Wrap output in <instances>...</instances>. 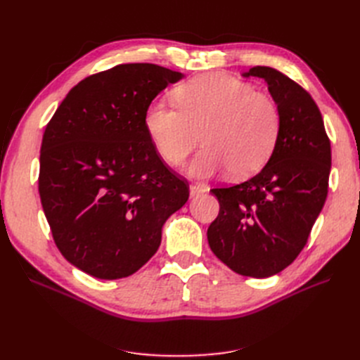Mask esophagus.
Returning a JSON list of instances; mask_svg holds the SVG:
<instances>
[{"mask_svg": "<svg viewBox=\"0 0 360 360\" xmlns=\"http://www.w3.org/2000/svg\"><path fill=\"white\" fill-rule=\"evenodd\" d=\"M189 191H191V197H198V195L204 193L207 189L202 186V184H191L189 186Z\"/></svg>", "mask_w": 360, "mask_h": 360, "instance_id": "1", "label": "esophagus"}]
</instances>
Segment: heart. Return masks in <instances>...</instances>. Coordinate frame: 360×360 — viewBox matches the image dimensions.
<instances>
[{
    "label": "heart",
    "instance_id": "obj_1",
    "mask_svg": "<svg viewBox=\"0 0 360 360\" xmlns=\"http://www.w3.org/2000/svg\"><path fill=\"white\" fill-rule=\"evenodd\" d=\"M177 107L167 99L150 102L146 132L163 162L179 167L201 143L189 163L193 179H210L228 169L248 177L263 168L279 136L278 105L255 86L231 75L210 72L195 76L174 90Z\"/></svg>",
    "mask_w": 360,
    "mask_h": 360
}]
</instances>
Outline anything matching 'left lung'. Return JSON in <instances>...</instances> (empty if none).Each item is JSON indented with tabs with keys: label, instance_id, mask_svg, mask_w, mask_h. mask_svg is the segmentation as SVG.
I'll list each match as a JSON object with an SVG mask.
<instances>
[{
	"label": "left lung",
	"instance_id": "obj_1",
	"mask_svg": "<svg viewBox=\"0 0 360 360\" xmlns=\"http://www.w3.org/2000/svg\"><path fill=\"white\" fill-rule=\"evenodd\" d=\"M278 105L281 127L266 167L252 179L210 192L219 214L207 230L213 254L236 274L269 278L290 266L308 242L328 197L330 141L311 94L284 73L255 66Z\"/></svg>",
	"mask_w": 360,
	"mask_h": 360
}]
</instances>
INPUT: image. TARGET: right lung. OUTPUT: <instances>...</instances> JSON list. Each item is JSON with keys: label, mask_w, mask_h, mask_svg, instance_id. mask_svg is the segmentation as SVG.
Segmentation results:
<instances>
[{"label": "right lung", "mask_w": 360, "mask_h": 360, "mask_svg": "<svg viewBox=\"0 0 360 360\" xmlns=\"http://www.w3.org/2000/svg\"><path fill=\"white\" fill-rule=\"evenodd\" d=\"M181 78L156 64H120L75 85L45 129L43 212L63 257L85 274H135L189 198L188 181L169 171L144 127L150 102Z\"/></svg>", "instance_id": "obj_1"}]
</instances>
